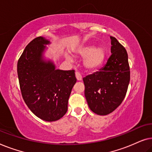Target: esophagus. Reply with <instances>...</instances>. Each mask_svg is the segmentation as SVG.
Listing matches in <instances>:
<instances>
[{"instance_id":"esophagus-1","label":"esophagus","mask_w":152,"mask_h":152,"mask_svg":"<svg viewBox=\"0 0 152 152\" xmlns=\"http://www.w3.org/2000/svg\"><path fill=\"white\" fill-rule=\"evenodd\" d=\"M75 76H76L77 80L78 81H81V80H82V75H80V72H75Z\"/></svg>"}]
</instances>
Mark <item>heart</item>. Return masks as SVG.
<instances>
[{
	"label": "heart",
	"instance_id": "b5f03b06",
	"mask_svg": "<svg viewBox=\"0 0 152 152\" xmlns=\"http://www.w3.org/2000/svg\"><path fill=\"white\" fill-rule=\"evenodd\" d=\"M78 54L81 57H85L83 62L84 67L87 70H93L103 64L106 57V50L102 46L95 47V45H90L81 48ZM66 57L69 61L72 60L69 56Z\"/></svg>",
	"mask_w": 152,
	"mask_h": 152
}]
</instances>
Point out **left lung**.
<instances>
[{"label":"left lung","instance_id":"8db88e82","mask_svg":"<svg viewBox=\"0 0 152 152\" xmlns=\"http://www.w3.org/2000/svg\"><path fill=\"white\" fill-rule=\"evenodd\" d=\"M111 40V55L105 66L83 78L84 95L91 111L100 115L111 113L122 102L130 81L126 49L115 37Z\"/></svg>","mask_w":152,"mask_h":152}]
</instances>
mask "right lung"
Masks as SVG:
<instances>
[{
    "label": "right lung",
    "mask_w": 152,
    "mask_h": 152,
    "mask_svg": "<svg viewBox=\"0 0 152 152\" xmlns=\"http://www.w3.org/2000/svg\"><path fill=\"white\" fill-rule=\"evenodd\" d=\"M50 41L39 37L28 43L17 63V73L23 100L41 120H59L68 110L72 88L77 82L75 70L55 69L51 61L43 59Z\"/></svg>",
    "instance_id": "add662e5"
}]
</instances>
